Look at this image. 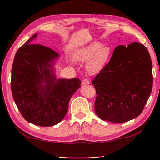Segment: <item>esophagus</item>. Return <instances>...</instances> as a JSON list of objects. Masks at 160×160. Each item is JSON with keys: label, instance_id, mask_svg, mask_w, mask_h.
<instances>
[{"label": "esophagus", "instance_id": "34e87169", "mask_svg": "<svg viewBox=\"0 0 160 160\" xmlns=\"http://www.w3.org/2000/svg\"><path fill=\"white\" fill-rule=\"evenodd\" d=\"M82 84L83 85H89L90 84V80L88 79H84L82 80Z\"/></svg>", "mask_w": 160, "mask_h": 160}]
</instances>
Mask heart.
Returning <instances> with one entry per match:
<instances>
[{
	"label": "heart",
	"instance_id": "obj_1",
	"mask_svg": "<svg viewBox=\"0 0 160 160\" xmlns=\"http://www.w3.org/2000/svg\"><path fill=\"white\" fill-rule=\"evenodd\" d=\"M110 55V49L107 47H102L100 42H95L82 48L78 53V58L81 61H88V69L90 72L101 70L107 63Z\"/></svg>",
	"mask_w": 160,
	"mask_h": 160
}]
</instances>
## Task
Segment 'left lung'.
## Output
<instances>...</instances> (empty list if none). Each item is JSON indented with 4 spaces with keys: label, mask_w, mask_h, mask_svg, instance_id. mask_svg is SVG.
<instances>
[{
    "label": "left lung",
    "mask_w": 160,
    "mask_h": 160,
    "mask_svg": "<svg viewBox=\"0 0 160 160\" xmlns=\"http://www.w3.org/2000/svg\"><path fill=\"white\" fill-rule=\"evenodd\" d=\"M152 83V64L145 46L138 42L118 46L92 81L95 113L113 123L136 118L150 97Z\"/></svg>",
    "instance_id": "8db88e82"
}]
</instances>
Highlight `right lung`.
<instances>
[{
	"label": "right lung",
	"mask_w": 160,
	"mask_h": 160,
	"mask_svg": "<svg viewBox=\"0 0 160 160\" xmlns=\"http://www.w3.org/2000/svg\"><path fill=\"white\" fill-rule=\"evenodd\" d=\"M34 34L16 53L12 67L13 99L27 121L39 126H51L63 120L70 98L81 80L56 79L53 61L58 53L40 44H32Z\"/></svg>",
	"instance_id": "1"
}]
</instances>
